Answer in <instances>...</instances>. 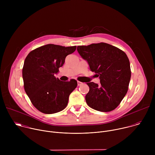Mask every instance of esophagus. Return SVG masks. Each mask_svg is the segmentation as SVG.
Masks as SVG:
<instances>
[{
  "mask_svg": "<svg viewBox=\"0 0 155 155\" xmlns=\"http://www.w3.org/2000/svg\"><path fill=\"white\" fill-rule=\"evenodd\" d=\"M83 84V83H81V82H80V81H77V84H78V86H80V85H81Z\"/></svg>",
  "mask_w": 155,
  "mask_h": 155,
  "instance_id": "34e87169",
  "label": "esophagus"
}]
</instances>
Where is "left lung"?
<instances>
[{"instance_id": "left-lung-1", "label": "left lung", "mask_w": 155, "mask_h": 155, "mask_svg": "<svg viewBox=\"0 0 155 155\" xmlns=\"http://www.w3.org/2000/svg\"><path fill=\"white\" fill-rule=\"evenodd\" d=\"M77 51L100 79L99 85L93 82L86 83L90 87L85 96L87 104L97 111H112L128 90L131 72L126 54L103 42L78 46Z\"/></svg>"}]
</instances>
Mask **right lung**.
I'll return each mask as SVG.
<instances>
[{
	"label": "right lung",
	"mask_w": 155,
	"mask_h": 155,
	"mask_svg": "<svg viewBox=\"0 0 155 155\" xmlns=\"http://www.w3.org/2000/svg\"><path fill=\"white\" fill-rule=\"evenodd\" d=\"M77 47H62L54 44L38 47L31 51L23 68L25 90L33 105L40 112L52 114L64 110L71 93L75 89L74 79L62 81L54 77Z\"/></svg>",
	"instance_id": "right-lung-1"
}]
</instances>
